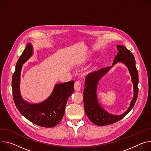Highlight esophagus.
<instances>
[{
  "label": "esophagus",
  "mask_w": 151,
  "mask_h": 151,
  "mask_svg": "<svg viewBox=\"0 0 151 151\" xmlns=\"http://www.w3.org/2000/svg\"><path fill=\"white\" fill-rule=\"evenodd\" d=\"M81 88V83L80 81H76L74 84V88L75 91H79Z\"/></svg>",
  "instance_id": "34e87169"
}]
</instances>
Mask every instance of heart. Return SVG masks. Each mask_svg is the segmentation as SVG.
Instances as JSON below:
<instances>
[{
	"mask_svg": "<svg viewBox=\"0 0 151 151\" xmlns=\"http://www.w3.org/2000/svg\"><path fill=\"white\" fill-rule=\"evenodd\" d=\"M94 68V67H90V71H92L93 69Z\"/></svg>",
	"mask_w": 151,
	"mask_h": 151,
	"instance_id": "heart-1",
	"label": "heart"
}]
</instances>
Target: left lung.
<instances>
[{
	"label": "left lung",
	"mask_w": 151,
	"mask_h": 151,
	"mask_svg": "<svg viewBox=\"0 0 151 151\" xmlns=\"http://www.w3.org/2000/svg\"><path fill=\"white\" fill-rule=\"evenodd\" d=\"M117 49L119 52L111 66L91 73L86 76L85 79V88L83 92L85 112L88 119L98 126L113 124L123 119L131 110L137 98L139 75L135 66V58L131 52L125 46L117 45ZM118 62L125 64L128 68L133 84L134 95L127 110L122 115H115L108 113L100 105L97 98V90L99 81Z\"/></svg>",
	"instance_id": "obj_1"
}]
</instances>
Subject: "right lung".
Returning a JSON list of instances; mask_svg holds the SVG:
<instances>
[{"instance_id":"right-lung-1","label":"right lung","mask_w":151,"mask_h":151,"mask_svg":"<svg viewBox=\"0 0 151 151\" xmlns=\"http://www.w3.org/2000/svg\"><path fill=\"white\" fill-rule=\"evenodd\" d=\"M33 46L28 43L19 58L12 78L13 99L19 112L27 119L38 126L52 128L61 120L65 105L74 91V81L57 84L49 96L44 101L31 104L24 101L20 91V75L23 64L32 55Z\"/></svg>"}]
</instances>
